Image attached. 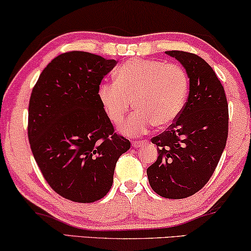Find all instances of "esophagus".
Returning a JSON list of instances; mask_svg holds the SVG:
<instances>
[{
  "label": "esophagus",
  "instance_id": "1",
  "mask_svg": "<svg viewBox=\"0 0 251 251\" xmlns=\"http://www.w3.org/2000/svg\"><path fill=\"white\" fill-rule=\"evenodd\" d=\"M144 143H147V140H133L132 141V146L134 148H140L141 146H143Z\"/></svg>",
  "mask_w": 251,
  "mask_h": 251
}]
</instances>
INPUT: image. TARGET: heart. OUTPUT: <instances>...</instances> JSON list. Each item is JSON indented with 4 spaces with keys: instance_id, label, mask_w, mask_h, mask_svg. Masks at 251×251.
Segmentation results:
<instances>
[{
    "instance_id": "1",
    "label": "heart",
    "mask_w": 251,
    "mask_h": 251,
    "mask_svg": "<svg viewBox=\"0 0 251 251\" xmlns=\"http://www.w3.org/2000/svg\"><path fill=\"white\" fill-rule=\"evenodd\" d=\"M116 82L101 84L98 97L109 121L118 126L132 107L137 110L122 127L126 135H141L151 126L164 128L181 114L189 92L188 74L176 63L130 59L116 72Z\"/></svg>"
}]
</instances>
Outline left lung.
<instances>
[{
  "label": "left lung",
  "mask_w": 251,
  "mask_h": 251,
  "mask_svg": "<svg viewBox=\"0 0 251 251\" xmlns=\"http://www.w3.org/2000/svg\"><path fill=\"white\" fill-rule=\"evenodd\" d=\"M166 53L185 68L190 91L178 117L151 139L158 158L147 174L157 195L183 199L202 189L217 167L227 140L228 104L221 80L202 58L184 51Z\"/></svg>",
  "instance_id": "1"
}]
</instances>
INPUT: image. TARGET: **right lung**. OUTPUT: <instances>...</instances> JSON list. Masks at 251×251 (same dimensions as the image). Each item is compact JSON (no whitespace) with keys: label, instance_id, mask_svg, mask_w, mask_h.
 <instances>
[{"label":"right lung","instance_id":"obj_1","mask_svg":"<svg viewBox=\"0 0 251 251\" xmlns=\"http://www.w3.org/2000/svg\"><path fill=\"white\" fill-rule=\"evenodd\" d=\"M114 59L69 51L45 67L30 94L28 140L52 190L75 202L103 198L130 142L115 132L98 97Z\"/></svg>","mask_w":251,"mask_h":251}]
</instances>
